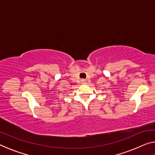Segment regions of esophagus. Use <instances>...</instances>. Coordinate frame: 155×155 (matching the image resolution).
Instances as JSON below:
<instances>
[{"instance_id": "esophagus-1", "label": "esophagus", "mask_w": 155, "mask_h": 155, "mask_svg": "<svg viewBox=\"0 0 155 155\" xmlns=\"http://www.w3.org/2000/svg\"><path fill=\"white\" fill-rule=\"evenodd\" d=\"M81 82H82L83 83H85V80H84V79H82V80H81Z\"/></svg>"}]
</instances>
